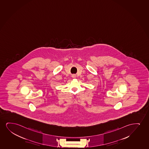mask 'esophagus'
Segmentation results:
<instances>
[{"label":"esophagus","instance_id":"obj_1","mask_svg":"<svg viewBox=\"0 0 149 149\" xmlns=\"http://www.w3.org/2000/svg\"><path fill=\"white\" fill-rule=\"evenodd\" d=\"M72 77L73 78H75L76 75H75V74H73V75H72Z\"/></svg>","mask_w":149,"mask_h":149}]
</instances>
